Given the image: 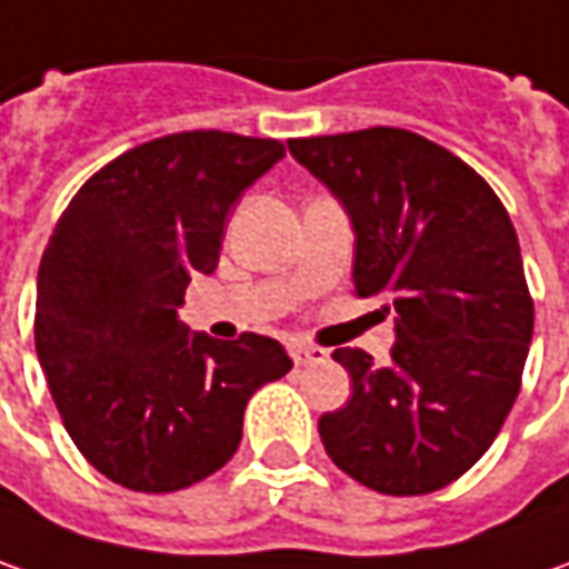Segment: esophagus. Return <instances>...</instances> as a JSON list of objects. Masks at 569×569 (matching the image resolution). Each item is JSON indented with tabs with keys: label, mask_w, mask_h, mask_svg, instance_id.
Returning a JSON list of instances; mask_svg holds the SVG:
<instances>
[{
	"label": "esophagus",
	"mask_w": 569,
	"mask_h": 569,
	"mask_svg": "<svg viewBox=\"0 0 569 569\" xmlns=\"http://www.w3.org/2000/svg\"><path fill=\"white\" fill-rule=\"evenodd\" d=\"M292 359L299 368H308V365H321L327 359V349L321 346H308V343H296L292 346Z\"/></svg>",
	"instance_id": "1"
}]
</instances>
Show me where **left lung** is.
I'll list each match as a JSON object with an SVG mask.
<instances>
[{"instance_id": "1", "label": "left lung", "mask_w": 569, "mask_h": 569, "mask_svg": "<svg viewBox=\"0 0 569 569\" xmlns=\"http://www.w3.org/2000/svg\"><path fill=\"white\" fill-rule=\"evenodd\" d=\"M346 210L356 292L387 296L390 362L337 349L352 397L318 421L327 457L381 495L438 491L481 460L517 400L532 299L517 232L476 169L402 128L296 138Z\"/></svg>"}]
</instances>
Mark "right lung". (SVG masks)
Instances as JSON below:
<instances>
[{"mask_svg":"<svg viewBox=\"0 0 569 569\" xmlns=\"http://www.w3.org/2000/svg\"><path fill=\"white\" fill-rule=\"evenodd\" d=\"M286 150L270 138L182 131L90 176L37 273V359L84 460L167 495L213 476L242 441L248 400L292 368L261 333L232 343L179 321L194 273L220 261L226 217Z\"/></svg>","mask_w":569,"mask_h":569,"instance_id":"right-lung-1","label":"right lung"}]
</instances>
